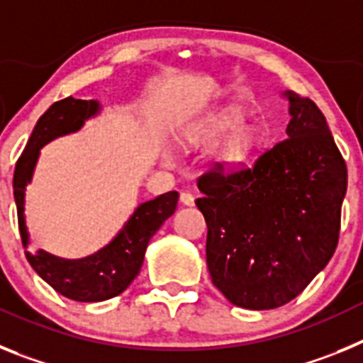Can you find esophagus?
I'll return each instance as SVG.
<instances>
[{"instance_id": "34e87169", "label": "esophagus", "mask_w": 363, "mask_h": 363, "mask_svg": "<svg viewBox=\"0 0 363 363\" xmlns=\"http://www.w3.org/2000/svg\"><path fill=\"white\" fill-rule=\"evenodd\" d=\"M179 201L184 205H187V207H192V205H194V194H191V192H182V194H179Z\"/></svg>"}]
</instances>
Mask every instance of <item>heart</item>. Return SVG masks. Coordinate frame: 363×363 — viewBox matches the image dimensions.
I'll list each match as a JSON object with an SVG mask.
<instances>
[{
  "mask_svg": "<svg viewBox=\"0 0 363 363\" xmlns=\"http://www.w3.org/2000/svg\"><path fill=\"white\" fill-rule=\"evenodd\" d=\"M242 120L243 114L236 111V108L221 111L220 114H216L213 120L207 121L198 130L196 136L192 138L191 142L211 145V143H218L227 134L233 132V134L227 138L223 147H221L220 156L221 162L229 163V165H238V163L245 162L251 156V152L256 147V142H258V136H256V133L251 127H240Z\"/></svg>",
  "mask_w": 363,
  "mask_h": 363,
  "instance_id": "1",
  "label": "heart"
}]
</instances>
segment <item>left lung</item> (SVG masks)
I'll return each instance as SVG.
<instances>
[{"instance_id": "8db88e82", "label": "left lung", "mask_w": 363, "mask_h": 363, "mask_svg": "<svg viewBox=\"0 0 363 363\" xmlns=\"http://www.w3.org/2000/svg\"><path fill=\"white\" fill-rule=\"evenodd\" d=\"M284 98L289 138L252 167L225 172L216 163L198 178L211 278L243 309L285 306L338 245L347 167L316 104L293 91Z\"/></svg>"}]
</instances>
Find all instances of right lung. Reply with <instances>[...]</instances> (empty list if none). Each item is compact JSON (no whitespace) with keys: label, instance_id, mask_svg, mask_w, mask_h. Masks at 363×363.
Here are the masks:
<instances>
[{"label":"right lung","instance_id":"obj_1","mask_svg":"<svg viewBox=\"0 0 363 363\" xmlns=\"http://www.w3.org/2000/svg\"><path fill=\"white\" fill-rule=\"evenodd\" d=\"M99 104L94 99H60L38 120L19 156L14 171V200L18 207V223L25 256L32 269L56 293L76 301H104L123 293L142 269L145 249L163 221L172 216L178 205V192H165L162 196L138 205L123 229L108 245L94 255L79 259H65L45 251H28V233L25 225V187L30 184L40 149L45 143L63 134L76 133L85 120L98 114Z\"/></svg>","mask_w":363,"mask_h":363}]
</instances>
